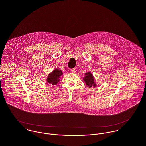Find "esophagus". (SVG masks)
<instances>
[{
	"mask_svg": "<svg viewBox=\"0 0 146 146\" xmlns=\"http://www.w3.org/2000/svg\"><path fill=\"white\" fill-rule=\"evenodd\" d=\"M71 71L72 73H75V68H72V69H71Z\"/></svg>",
	"mask_w": 146,
	"mask_h": 146,
	"instance_id": "obj_1",
	"label": "esophagus"
}]
</instances>
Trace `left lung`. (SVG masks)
<instances>
[{
	"label": "left lung",
	"mask_w": 146,
	"mask_h": 146,
	"mask_svg": "<svg viewBox=\"0 0 146 146\" xmlns=\"http://www.w3.org/2000/svg\"><path fill=\"white\" fill-rule=\"evenodd\" d=\"M85 76L83 78L84 81L87 85V86H89V88H91L92 86L96 87V84L94 81V78L92 75V74L90 72H88L85 74Z\"/></svg>",
	"instance_id": "left-lung-1"
}]
</instances>
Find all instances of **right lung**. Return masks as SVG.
<instances>
[{
	"label": "right lung",
	"instance_id": "obj_1",
	"mask_svg": "<svg viewBox=\"0 0 146 146\" xmlns=\"http://www.w3.org/2000/svg\"><path fill=\"white\" fill-rule=\"evenodd\" d=\"M63 73L61 70L59 69L54 70L51 73L49 74L47 77V82L48 83L52 84L53 85H56L60 81V76L62 75Z\"/></svg>",
	"mask_w": 146,
	"mask_h": 146
}]
</instances>
